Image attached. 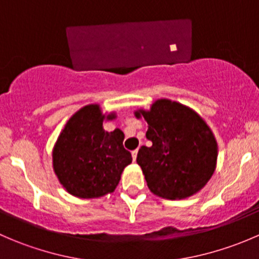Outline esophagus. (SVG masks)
Here are the masks:
<instances>
[{"label": "esophagus", "instance_id": "obj_1", "mask_svg": "<svg viewBox=\"0 0 259 259\" xmlns=\"http://www.w3.org/2000/svg\"><path fill=\"white\" fill-rule=\"evenodd\" d=\"M132 156H133V160H137V156H138V149H135V150L132 151Z\"/></svg>", "mask_w": 259, "mask_h": 259}]
</instances>
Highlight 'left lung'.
<instances>
[{
    "label": "left lung",
    "mask_w": 259,
    "mask_h": 259,
    "mask_svg": "<svg viewBox=\"0 0 259 259\" xmlns=\"http://www.w3.org/2000/svg\"><path fill=\"white\" fill-rule=\"evenodd\" d=\"M148 122L146 139L137 161L154 194L183 199L199 192L215 169L217 142L202 117L176 101H155L150 111L139 110Z\"/></svg>",
    "instance_id": "left-lung-1"
}]
</instances>
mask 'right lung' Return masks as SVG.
Listing matches in <instances>:
<instances>
[{"mask_svg":"<svg viewBox=\"0 0 259 259\" xmlns=\"http://www.w3.org/2000/svg\"><path fill=\"white\" fill-rule=\"evenodd\" d=\"M104 115L99 105H88L72 115L52 151L54 170L70 194L99 198L114 192L120 176L132 163L122 145L120 129H103ZM109 115L108 119H113Z\"/></svg>","mask_w":259,"mask_h":259,"instance_id":"add662e5","label":"right lung"}]
</instances>
